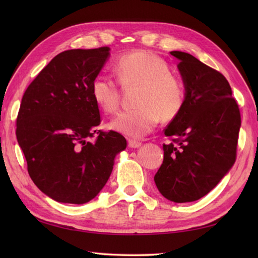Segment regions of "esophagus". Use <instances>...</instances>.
I'll use <instances>...</instances> for the list:
<instances>
[{
    "mask_svg": "<svg viewBox=\"0 0 258 258\" xmlns=\"http://www.w3.org/2000/svg\"><path fill=\"white\" fill-rule=\"evenodd\" d=\"M142 145L141 142L135 141V140H128V146L132 147V149H139V147Z\"/></svg>",
    "mask_w": 258,
    "mask_h": 258,
    "instance_id": "esophagus-1",
    "label": "esophagus"
}]
</instances>
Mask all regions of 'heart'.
I'll return each mask as SVG.
<instances>
[{
    "label": "heart",
    "instance_id": "heart-1",
    "mask_svg": "<svg viewBox=\"0 0 258 258\" xmlns=\"http://www.w3.org/2000/svg\"><path fill=\"white\" fill-rule=\"evenodd\" d=\"M114 72L124 87H139L135 104L138 108L118 114L109 127L130 138H142L163 120H172L182 111L185 87L176 75L171 73L167 63L149 51H135L119 57ZM93 100L106 113L119 107L120 93L116 82L105 75L92 81Z\"/></svg>",
    "mask_w": 258,
    "mask_h": 258
}]
</instances>
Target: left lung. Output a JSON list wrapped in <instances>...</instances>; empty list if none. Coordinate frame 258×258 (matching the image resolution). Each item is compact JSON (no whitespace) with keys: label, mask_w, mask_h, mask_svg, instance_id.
Instances as JSON below:
<instances>
[{"label":"left lung","mask_w":258,"mask_h":258,"mask_svg":"<svg viewBox=\"0 0 258 258\" xmlns=\"http://www.w3.org/2000/svg\"><path fill=\"white\" fill-rule=\"evenodd\" d=\"M185 86L182 111L164 134V160L154 176L158 190L175 203L202 199L236 160L240 113L222 73L188 53L173 51Z\"/></svg>","instance_id":"8db88e82"}]
</instances>
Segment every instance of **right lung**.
Masks as SVG:
<instances>
[{"mask_svg":"<svg viewBox=\"0 0 258 258\" xmlns=\"http://www.w3.org/2000/svg\"><path fill=\"white\" fill-rule=\"evenodd\" d=\"M108 56L107 46L59 53L22 97L16 139L30 177L56 202L94 199L109 178L115 156L126 149L123 135L96 130L101 116L91 84ZM94 135V142L87 141Z\"/></svg>","mask_w":258,"mask_h":258,"instance_id":"add662e5","label":"right lung"}]
</instances>
